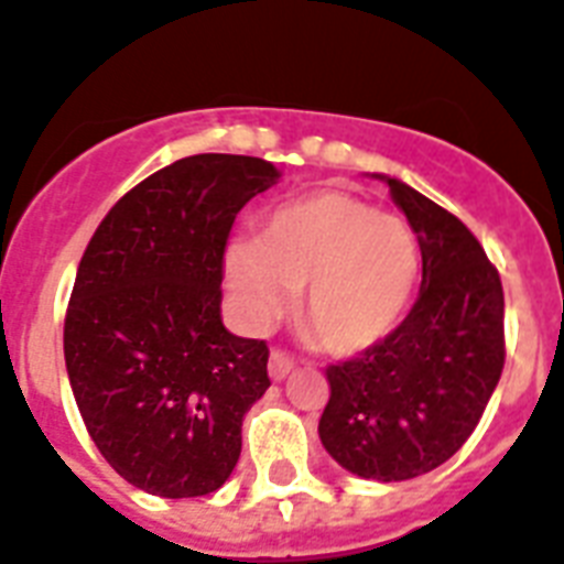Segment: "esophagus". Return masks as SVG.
<instances>
[{
	"label": "esophagus",
	"mask_w": 564,
	"mask_h": 564,
	"mask_svg": "<svg viewBox=\"0 0 564 564\" xmlns=\"http://www.w3.org/2000/svg\"><path fill=\"white\" fill-rule=\"evenodd\" d=\"M292 368H295V359H292L290 354H283V350H274V354L269 356V377H272L274 382H281V379L290 377Z\"/></svg>",
	"instance_id": "1"
}]
</instances>
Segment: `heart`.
Returning <instances> with one entry per match:
<instances>
[{
  "instance_id": "obj_1",
  "label": "heart",
  "mask_w": 564,
  "mask_h": 564,
  "mask_svg": "<svg viewBox=\"0 0 564 564\" xmlns=\"http://www.w3.org/2000/svg\"><path fill=\"white\" fill-rule=\"evenodd\" d=\"M416 278L420 246L409 223L345 191H318L278 208L258 240L226 249V286L242 324L267 327L301 290L297 327L336 356L391 336Z\"/></svg>"
}]
</instances>
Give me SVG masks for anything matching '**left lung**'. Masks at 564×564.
Here are the masks:
<instances>
[{"instance_id":"1","label":"left lung","mask_w":564,"mask_h":564,"mask_svg":"<svg viewBox=\"0 0 564 564\" xmlns=\"http://www.w3.org/2000/svg\"><path fill=\"white\" fill-rule=\"evenodd\" d=\"M386 178L423 254L405 322L356 359L327 368L318 437L368 480H409L469 441L505 370V290L469 228L400 178Z\"/></svg>"}]
</instances>
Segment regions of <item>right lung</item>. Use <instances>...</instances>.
<instances>
[{
	"instance_id": "1",
	"label": "right lung",
	"mask_w": 564,
	"mask_h": 564,
	"mask_svg": "<svg viewBox=\"0 0 564 564\" xmlns=\"http://www.w3.org/2000/svg\"><path fill=\"white\" fill-rule=\"evenodd\" d=\"M278 178L254 155L178 159L112 205L77 267L72 393L107 464L150 496L223 487L267 393V341L228 333L219 283L237 210Z\"/></svg>"
}]
</instances>
